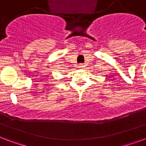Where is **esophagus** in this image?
<instances>
[{"mask_svg": "<svg viewBox=\"0 0 146 146\" xmlns=\"http://www.w3.org/2000/svg\"><path fill=\"white\" fill-rule=\"evenodd\" d=\"M78 66H79V68H82V67H84V65L82 64H80Z\"/></svg>", "mask_w": 146, "mask_h": 146, "instance_id": "34e87169", "label": "esophagus"}]
</instances>
